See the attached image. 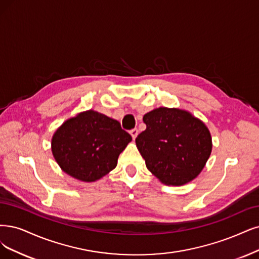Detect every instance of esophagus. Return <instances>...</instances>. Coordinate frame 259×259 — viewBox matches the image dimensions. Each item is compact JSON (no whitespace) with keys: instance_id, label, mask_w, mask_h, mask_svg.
<instances>
[{"instance_id":"esophagus-1","label":"esophagus","mask_w":259,"mask_h":259,"mask_svg":"<svg viewBox=\"0 0 259 259\" xmlns=\"http://www.w3.org/2000/svg\"><path fill=\"white\" fill-rule=\"evenodd\" d=\"M130 135H131V137H132L133 140H136V138H137L138 135H139V130H138L137 128L130 130Z\"/></svg>"}]
</instances>
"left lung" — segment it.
<instances>
[{
	"label": "left lung",
	"mask_w": 259,
	"mask_h": 259,
	"mask_svg": "<svg viewBox=\"0 0 259 259\" xmlns=\"http://www.w3.org/2000/svg\"><path fill=\"white\" fill-rule=\"evenodd\" d=\"M143 121L146 129L136 144L151 174L167 186L195 179L212 150L206 124L186 110L165 107L146 113Z\"/></svg>",
	"instance_id": "obj_1"
}]
</instances>
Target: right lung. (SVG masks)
Here are the masks:
<instances>
[{
    "label": "right lung",
    "instance_id": "obj_1",
    "mask_svg": "<svg viewBox=\"0 0 259 259\" xmlns=\"http://www.w3.org/2000/svg\"><path fill=\"white\" fill-rule=\"evenodd\" d=\"M132 141L120 123L94 110L76 114L56 129L52 154L69 176L93 183L117 165L120 152Z\"/></svg>",
    "mask_w": 259,
    "mask_h": 259
}]
</instances>
